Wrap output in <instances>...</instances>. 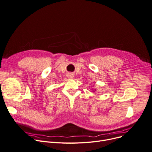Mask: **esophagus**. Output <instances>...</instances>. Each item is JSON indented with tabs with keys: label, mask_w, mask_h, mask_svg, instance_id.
Here are the masks:
<instances>
[{
	"label": "esophagus",
	"mask_w": 152,
	"mask_h": 152,
	"mask_svg": "<svg viewBox=\"0 0 152 152\" xmlns=\"http://www.w3.org/2000/svg\"><path fill=\"white\" fill-rule=\"evenodd\" d=\"M68 77H70V78H72V77H73V75H72V74H71V73H69V74H68Z\"/></svg>",
	"instance_id": "esophagus-1"
}]
</instances>
